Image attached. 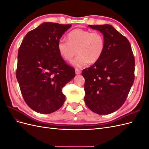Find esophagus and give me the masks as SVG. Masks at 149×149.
I'll return each instance as SVG.
<instances>
[{
  "mask_svg": "<svg viewBox=\"0 0 149 149\" xmlns=\"http://www.w3.org/2000/svg\"><path fill=\"white\" fill-rule=\"evenodd\" d=\"M75 73L76 74H80L81 73V71L79 69L76 68V69H75Z\"/></svg>",
  "mask_w": 149,
  "mask_h": 149,
  "instance_id": "obj_1",
  "label": "esophagus"
}]
</instances>
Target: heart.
Segmentation results:
<instances>
[{"mask_svg":"<svg viewBox=\"0 0 149 149\" xmlns=\"http://www.w3.org/2000/svg\"><path fill=\"white\" fill-rule=\"evenodd\" d=\"M68 42L63 39L58 40L57 49L61 57L66 61H71L75 55L78 56L71 63L81 68L89 63H94L101 57L105 47L103 35L98 31L77 29L67 35Z\"/></svg>","mask_w":149,"mask_h":149,"instance_id":"1","label":"heart"}]
</instances>
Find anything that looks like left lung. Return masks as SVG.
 <instances>
[{"label": "left lung", "instance_id": "1", "mask_svg": "<svg viewBox=\"0 0 149 149\" xmlns=\"http://www.w3.org/2000/svg\"><path fill=\"white\" fill-rule=\"evenodd\" d=\"M89 26L103 34L105 47L100 59L82 72L84 102L95 113L109 114L123 106L133 84L134 57L129 40L112 25Z\"/></svg>", "mask_w": 149, "mask_h": 149}]
</instances>
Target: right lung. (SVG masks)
Wrapping results in <instances>:
<instances>
[{"mask_svg": "<svg viewBox=\"0 0 149 149\" xmlns=\"http://www.w3.org/2000/svg\"><path fill=\"white\" fill-rule=\"evenodd\" d=\"M71 25L44 22L25 35L18 52L16 76L25 102L41 114L59 109L65 100L62 88L75 76L57 43Z\"/></svg>", "mask_w": 149, "mask_h": 149, "instance_id": "right-lung-1", "label": "right lung"}]
</instances>
